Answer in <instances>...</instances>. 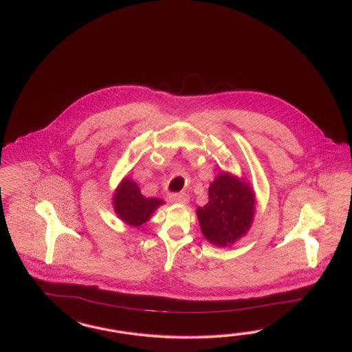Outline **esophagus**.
Returning a JSON list of instances; mask_svg holds the SVG:
<instances>
[{"instance_id":"1","label":"esophagus","mask_w":352,"mask_h":352,"mask_svg":"<svg viewBox=\"0 0 352 352\" xmlns=\"http://www.w3.org/2000/svg\"><path fill=\"white\" fill-rule=\"evenodd\" d=\"M170 201L173 204H186L189 202V195L186 193L170 194Z\"/></svg>"}]
</instances>
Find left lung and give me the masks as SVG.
<instances>
[{
    "mask_svg": "<svg viewBox=\"0 0 352 352\" xmlns=\"http://www.w3.org/2000/svg\"><path fill=\"white\" fill-rule=\"evenodd\" d=\"M208 204L197 207L204 239L228 248L245 237L254 221L256 197L249 182L221 170L208 188Z\"/></svg>",
    "mask_w": 352,
    "mask_h": 352,
    "instance_id": "obj_1",
    "label": "left lung"
}]
</instances>
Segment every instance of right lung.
<instances>
[{
	"instance_id": "obj_1",
	"label": "right lung",
	"mask_w": 352,
	"mask_h": 352,
	"mask_svg": "<svg viewBox=\"0 0 352 352\" xmlns=\"http://www.w3.org/2000/svg\"><path fill=\"white\" fill-rule=\"evenodd\" d=\"M164 201L159 198H146L141 194L136 182L124 177L113 194V207L118 217L131 227L140 228L148 223L153 214Z\"/></svg>"
}]
</instances>
